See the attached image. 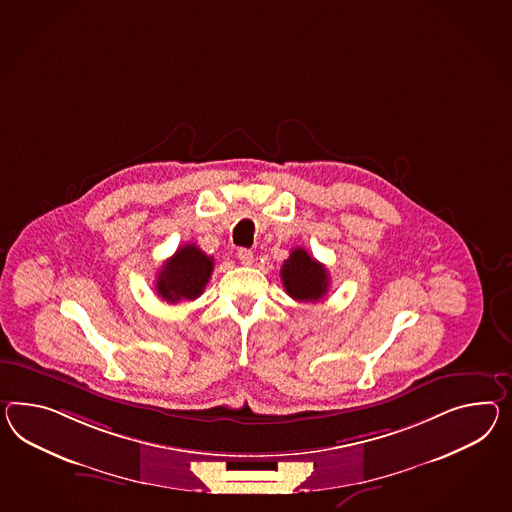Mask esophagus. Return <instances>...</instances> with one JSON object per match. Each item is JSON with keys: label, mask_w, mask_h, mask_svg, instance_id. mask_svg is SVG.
<instances>
[{"label": "esophagus", "mask_w": 512, "mask_h": 512, "mask_svg": "<svg viewBox=\"0 0 512 512\" xmlns=\"http://www.w3.org/2000/svg\"><path fill=\"white\" fill-rule=\"evenodd\" d=\"M237 258H239V262L243 263V265H250V263L254 262V254L249 249L237 250Z\"/></svg>", "instance_id": "34e87169"}]
</instances>
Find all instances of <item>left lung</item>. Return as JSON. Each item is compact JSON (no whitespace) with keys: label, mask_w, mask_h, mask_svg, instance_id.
I'll list each match as a JSON object with an SVG mask.
<instances>
[{"label":"left lung","mask_w":512,"mask_h":512,"mask_svg":"<svg viewBox=\"0 0 512 512\" xmlns=\"http://www.w3.org/2000/svg\"><path fill=\"white\" fill-rule=\"evenodd\" d=\"M282 284L295 301L317 302L328 293V271L323 263L314 260L302 247L291 250L280 269Z\"/></svg>","instance_id":"obj_1"}]
</instances>
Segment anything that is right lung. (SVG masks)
<instances>
[{
	"label": "right lung",
	"mask_w": 512,
	"mask_h": 512,
	"mask_svg": "<svg viewBox=\"0 0 512 512\" xmlns=\"http://www.w3.org/2000/svg\"><path fill=\"white\" fill-rule=\"evenodd\" d=\"M213 273V258L206 256L197 245L189 243L174 252L163 263L158 273L156 291L163 301L176 304L180 301H195Z\"/></svg>",
	"instance_id": "right-lung-1"
}]
</instances>
